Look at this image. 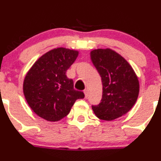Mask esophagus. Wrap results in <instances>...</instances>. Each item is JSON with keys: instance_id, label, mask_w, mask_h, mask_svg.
Masks as SVG:
<instances>
[{"instance_id": "esophagus-1", "label": "esophagus", "mask_w": 161, "mask_h": 161, "mask_svg": "<svg viewBox=\"0 0 161 161\" xmlns=\"http://www.w3.org/2000/svg\"><path fill=\"white\" fill-rule=\"evenodd\" d=\"M84 94H85V98L86 99L87 97H88V96H89V92H88V90H84Z\"/></svg>"}]
</instances>
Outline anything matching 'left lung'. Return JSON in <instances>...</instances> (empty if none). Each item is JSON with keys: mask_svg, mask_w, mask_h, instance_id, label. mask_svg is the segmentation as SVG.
I'll return each instance as SVG.
<instances>
[{"mask_svg": "<svg viewBox=\"0 0 161 161\" xmlns=\"http://www.w3.org/2000/svg\"><path fill=\"white\" fill-rule=\"evenodd\" d=\"M90 58L103 84L101 102L92 106V111L100 119L113 121L135 105L139 97V79L130 64L112 49L91 50Z\"/></svg>", "mask_w": 161, "mask_h": 161, "instance_id": "left-lung-1", "label": "left lung"}]
</instances>
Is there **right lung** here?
<instances>
[{
  "mask_svg": "<svg viewBox=\"0 0 161 161\" xmlns=\"http://www.w3.org/2000/svg\"><path fill=\"white\" fill-rule=\"evenodd\" d=\"M79 52L58 47L47 52L36 61L23 81V93L36 114L48 121H58L70 112L84 93L74 90L72 79L66 71Z\"/></svg>",
  "mask_w": 161,
  "mask_h": 161,
  "instance_id": "right-lung-1",
  "label": "right lung"
}]
</instances>
